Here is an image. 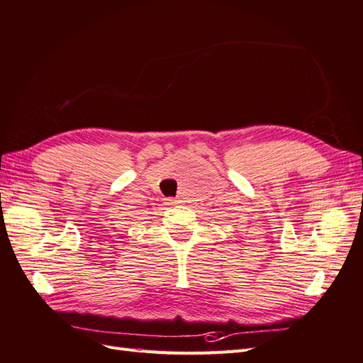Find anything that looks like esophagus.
Returning a JSON list of instances; mask_svg holds the SVG:
<instances>
[{
	"label": "esophagus",
	"mask_w": 363,
	"mask_h": 363,
	"mask_svg": "<svg viewBox=\"0 0 363 363\" xmlns=\"http://www.w3.org/2000/svg\"><path fill=\"white\" fill-rule=\"evenodd\" d=\"M172 203H178V201H176V199H169Z\"/></svg>",
	"instance_id": "esophagus-1"
}]
</instances>
